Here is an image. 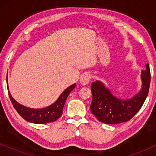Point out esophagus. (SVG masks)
<instances>
[{"label":"esophagus","mask_w":156,"mask_h":156,"mask_svg":"<svg viewBox=\"0 0 156 156\" xmlns=\"http://www.w3.org/2000/svg\"><path fill=\"white\" fill-rule=\"evenodd\" d=\"M91 76L89 74H84V75L82 76V77L80 79V83L82 85H87L89 83L90 81Z\"/></svg>","instance_id":"obj_1"}]
</instances>
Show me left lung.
I'll use <instances>...</instances> for the list:
<instances>
[{
	"label": "left lung",
	"instance_id": "1",
	"mask_svg": "<svg viewBox=\"0 0 156 156\" xmlns=\"http://www.w3.org/2000/svg\"><path fill=\"white\" fill-rule=\"evenodd\" d=\"M141 89L137 94L128 99L118 98L113 94L101 81L91 84L92 101L91 112L98 120L107 124H116L129 121L135 116L144 104L148 96L151 82L149 64L142 70Z\"/></svg>",
	"mask_w": 156,
	"mask_h": 156
}]
</instances>
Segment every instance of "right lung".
Returning <instances> with one entry per match:
<instances>
[{"label": "right lung", "mask_w": 156, "mask_h": 156, "mask_svg": "<svg viewBox=\"0 0 156 156\" xmlns=\"http://www.w3.org/2000/svg\"><path fill=\"white\" fill-rule=\"evenodd\" d=\"M6 81H7L8 95L17 112L25 120L30 123H37V124H43V123L53 122L57 120L62 114L63 108L67 97L76 87V84H73L70 87H67L61 94L56 101L47 107L42 108H32L19 104L13 99V97L10 94L9 88H8V75L6 77Z\"/></svg>", "instance_id": "right-lung-1"}]
</instances>
